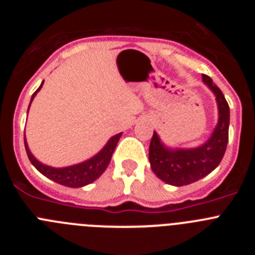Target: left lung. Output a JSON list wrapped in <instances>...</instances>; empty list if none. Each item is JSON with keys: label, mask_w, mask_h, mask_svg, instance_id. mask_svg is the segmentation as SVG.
Returning <instances> with one entry per match:
<instances>
[{"label": "left lung", "mask_w": 255, "mask_h": 255, "mask_svg": "<svg viewBox=\"0 0 255 255\" xmlns=\"http://www.w3.org/2000/svg\"><path fill=\"white\" fill-rule=\"evenodd\" d=\"M203 82L216 96L218 107V123L211 138L200 147L191 149L167 148L153 132L149 144L150 168L158 179L173 186L189 185L217 167L224 158L229 141L230 108L224 93L213 84L209 76L203 75Z\"/></svg>", "instance_id": "obj_1"}]
</instances>
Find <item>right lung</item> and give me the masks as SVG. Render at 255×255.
Instances as JSON below:
<instances>
[{"label":"right lung","instance_id":"right-lung-1","mask_svg":"<svg viewBox=\"0 0 255 255\" xmlns=\"http://www.w3.org/2000/svg\"><path fill=\"white\" fill-rule=\"evenodd\" d=\"M43 83L40 84V87L38 88L37 91L33 93L31 96V101L34 100L35 94L39 92V89L42 88ZM30 107V105H29ZM29 111V108H28ZM123 132H119V134L114 135L110 140L107 141L105 147L102 148L101 152L97 153L94 157L87 159V161L82 162V163L73 164V166H67V167H51V166H47V164L42 163V162L38 161L34 155L31 154V152L29 150L28 143H26L25 138H24V143H25V149L26 154L29 157V161L31 162V164L39 171L42 175H44L46 177H48L52 181L57 182L64 186H69V188H82V186L88 185L93 182L94 180H97L98 177L102 175L106 171L107 166L110 164L111 161V157L114 154V150L116 148V144L119 143V139L121 138Z\"/></svg>","mask_w":255,"mask_h":255}]
</instances>
